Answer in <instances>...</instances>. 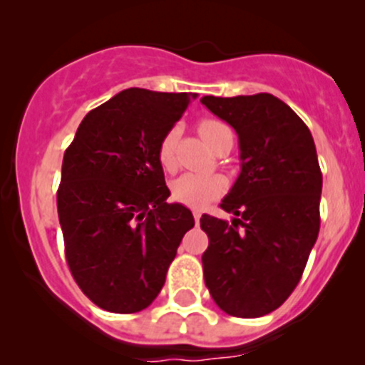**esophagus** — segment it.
Masks as SVG:
<instances>
[{"instance_id": "esophagus-1", "label": "esophagus", "mask_w": 365, "mask_h": 365, "mask_svg": "<svg viewBox=\"0 0 365 365\" xmlns=\"http://www.w3.org/2000/svg\"><path fill=\"white\" fill-rule=\"evenodd\" d=\"M192 215H194V220H196V224L200 222V219H201V212H200V210H192Z\"/></svg>"}]
</instances>
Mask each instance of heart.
Returning <instances> with one entry per match:
<instances>
[{"label": "heart", "instance_id": "1", "mask_svg": "<svg viewBox=\"0 0 365 365\" xmlns=\"http://www.w3.org/2000/svg\"><path fill=\"white\" fill-rule=\"evenodd\" d=\"M197 130H200L201 138H203L210 146H213L217 138H219L224 130H227V125L219 120H203L200 123V127H197ZM178 138V128H169V130L162 135L159 148H157V159H159L160 168L168 173L175 171L176 165H178V159H176ZM224 190H226V182H224V178L215 175H196V173H185V175H182L180 178H176L171 187L173 200L180 201V203L183 205L196 206V208H201V206L208 205L210 201L222 196Z\"/></svg>", "mask_w": 365, "mask_h": 365}]
</instances>
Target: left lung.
Returning <instances> with one entry per match:
<instances>
[{"label": "left lung", "mask_w": 365, "mask_h": 365, "mask_svg": "<svg viewBox=\"0 0 365 365\" xmlns=\"http://www.w3.org/2000/svg\"><path fill=\"white\" fill-rule=\"evenodd\" d=\"M238 134L242 171L220 208L231 222L201 217L208 235L205 284L237 318H259L284 304L319 233L323 176L314 139L300 116L270 93L201 98Z\"/></svg>", "instance_id": "1"}]
</instances>
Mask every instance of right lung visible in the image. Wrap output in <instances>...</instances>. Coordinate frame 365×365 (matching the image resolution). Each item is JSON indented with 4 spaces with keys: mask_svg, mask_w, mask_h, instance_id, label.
<instances>
[{
    "mask_svg": "<svg viewBox=\"0 0 365 365\" xmlns=\"http://www.w3.org/2000/svg\"><path fill=\"white\" fill-rule=\"evenodd\" d=\"M196 93L128 88L91 109L65 150L58 217L72 277L101 309L132 314L160 293L189 208L165 203L157 148Z\"/></svg>",
    "mask_w": 365,
    "mask_h": 365,
    "instance_id": "1",
    "label": "right lung"
}]
</instances>
